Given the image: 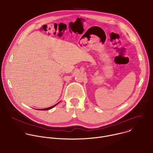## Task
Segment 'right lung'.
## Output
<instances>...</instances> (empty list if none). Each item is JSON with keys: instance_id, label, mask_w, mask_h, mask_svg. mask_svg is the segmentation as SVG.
<instances>
[{"instance_id": "right-lung-1", "label": "right lung", "mask_w": 153, "mask_h": 153, "mask_svg": "<svg viewBox=\"0 0 153 153\" xmlns=\"http://www.w3.org/2000/svg\"><path fill=\"white\" fill-rule=\"evenodd\" d=\"M58 104V103H57V104H56V105H53V106H51V107H50V108H45V109H38V110H39V111H47V110H48V109H50L53 108V107H55V106H56Z\"/></svg>"}]
</instances>
